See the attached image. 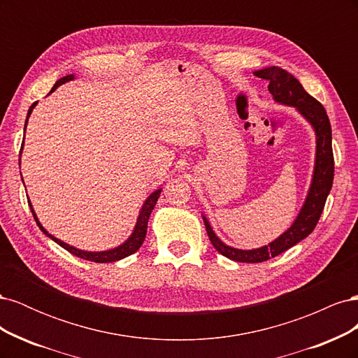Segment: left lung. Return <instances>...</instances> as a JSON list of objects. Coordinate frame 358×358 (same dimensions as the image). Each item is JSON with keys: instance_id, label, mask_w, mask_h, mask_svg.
I'll return each mask as SVG.
<instances>
[{"instance_id": "1", "label": "left lung", "mask_w": 358, "mask_h": 358, "mask_svg": "<svg viewBox=\"0 0 358 358\" xmlns=\"http://www.w3.org/2000/svg\"><path fill=\"white\" fill-rule=\"evenodd\" d=\"M255 76L268 80V92L272 94L275 103L294 107L299 115L312 127L315 133V162H313L312 179L306 192L305 201L288 229L279 234L275 241L254 249H239L224 243L213 231L209 220L203 213L209 239L213 248L221 255L239 263H262L282 254L291 246L308 237L320 220L324 204L330 194L334 175V161L331 150V127L326 109L310 96L301 83L291 73L279 67H266L254 71Z\"/></svg>"}]
</instances>
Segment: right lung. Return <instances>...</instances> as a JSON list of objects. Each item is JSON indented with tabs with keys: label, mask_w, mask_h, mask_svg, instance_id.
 <instances>
[{
	"label": "right lung",
	"mask_w": 358,
	"mask_h": 358,
	"mask_svg": "<svg viewBox=\"0 0 358 358\" xmlns=\"http://www.w3.org/2000/svg\"><path fill=\"white\" fill-rule=\"evenodd\" d=\"M74 79H76L74 74L64 76L62 79L57 80V83L53 85V88L50 90L49 94H52L53 91H57L58 86H61V85H64V83H67V82H70V80H74ZM37 103H38V101H36L34 104H32V106L29 107L27 119H25V127H24V129H27L28 119H29L32 110H34V107L37 106ZM24 138H25V137H24ZM22 149H24V143H22V148H20V155H22ZM19 158H20V157H19ZM19 164H20V159H19ZM20 176H22V175H20ZM24 185H25V183H24ZM161 191H162V188H158V189H155L152 194H149L148 199H146L145 203L142 204V208H140V212H138V216H137V221H136V225H134V230H133L131 234L128 236V239H127L124 243L117 245V246H115V248H112V249H106V251H85V249H79V248H76V246H73V245H69V243H66V242H62L61 239H58V237L50 234V233L45 229V227L41 225V222L38 221V216H37L34 208H32L31 201H28V203H29V208H31L32 215H34V220H36V222H37V225H38V229H40L43 233H45V234L49 237V239H52L53 242L58 243L61 248L66 249V251H69L70 254H73V255H76V257H79V258L88 259V262H94V263H113V262H119V259H122V258H125V257H128V255L134 254L136 251H138V248L143 245V241H145V237H146V231H148L149 216H150V213H152V210H154V208H155V204H157V201H158V199H159Z\"/></svg>",
	"instance_id": "1"
}]
</instances>
